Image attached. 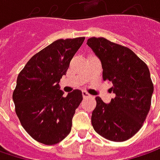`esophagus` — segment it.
I'll list each match as a JSON object with an SVG mask.
<instances>
[{
  "mask_svg": "<svg viewBox=\"0 0 160 160\" xmlns=\"http://www.w3.org/2000/svg\"><path fill=\"white\" fill-rule=\"evenodd\" d=\"M82 95H83V98H87V97H90V96H91L87 92H84V91L82 92Z\"/></svg>",
  "mask_w": 160,
  "mask_h": 160,
  "instance_id": "34e87169",
  "label": "esophagus"
}]
</instances>
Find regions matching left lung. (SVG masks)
<instances>
[{"label":"left lung","instance_id":"obj_1","mask_svg":"<svg viewBox=\"0 0 160 160\" xmlns=\"http://www.w3.org/2000/svg\"><path fill=\"white\" fill-rule=\"evenodd\" d=\"M86 43L101 59L103 80L112 82L116 95L108 104L96 97L92 127L108 141L125 142L141 129L151 108L149 68L132 50L104 37H91Z\"/></svg>","mask_w":160,"mask_h":160}]
</instances>
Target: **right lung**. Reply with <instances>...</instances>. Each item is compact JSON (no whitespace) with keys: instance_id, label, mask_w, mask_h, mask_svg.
Here are the masks:
<instances>
[{"instance_id":"1","label":"right lung","mask_w":160,"mask_h":160,"mask_svg":"<svg viewBox=\"0 0 160 160\" xmlns=\"http://www.w3.org/2000/svg\"><path fill=\"white\" fill-rule=\"evenodd\" d=\"M83 41L84 37L54 41L34 54L18 76L12 94L16 114L23 128L41 143L56 144L70 132L83 95L74 90L65 97L58 82Z\"/></svg>"}]
</instances>
